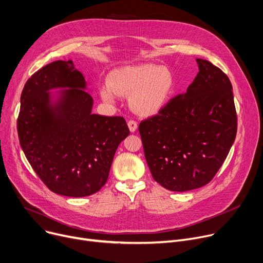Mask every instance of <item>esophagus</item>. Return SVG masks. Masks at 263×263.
Wrapping results in <instances>:
<instances>
[{"mask_svg":"<svg viewBox=\"0 0 263 263\" xmlns=\"http://www.w3.org/2000/svg\"><path fill=\"white\" fill-rule=\"evenodd\" d=\"M127 125H128V128H129L130 132H135L137 129V127H138V124H137L136 121L132 120V119L127 121Z\"/></svg>","mask_w":263,"mask_h":263,"instance_id":"34e87169","label":"esophagus"}]
</instances>
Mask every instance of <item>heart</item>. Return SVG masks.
Listing matches in <instances>:
<instances>
[{
  "instance_id": "1",
  "label": "heart",
  "mask_w": 263,
  "mask_h": 263,
  "mask_svg": "<svg viewBox=\"0 0 263 263\" xmlns=\"http://www.w3.org/2000/svg\"><path fill=\"white\" fill-rule=\"evenodd\" d=\"M174 77L166 68L155 64H137L116 69L101 96L112 102L117 95L129 96L132 109L140 116L151 117L162 109L174 89Z\"/></svg>"
}]
</instances>
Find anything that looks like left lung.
Returning <instances> with one entry per match:
<instances>
[{"label": "left lung", "instance_id": "1", "mask_svg": "<svg viewBox=\"0 0 263 263\" xmlns=\"http://www.w3.org/2000/svg\"><path fill=\"white\" fill-rule=\"evenodd\" d=\"M199 67L185 93L142 120L139 133L155 181L173 192L210 183L223 164L237 134V112L229 77L210 61Z\"/></svg>", "mask_w": 263, "mask_h": 263}]
</instances>
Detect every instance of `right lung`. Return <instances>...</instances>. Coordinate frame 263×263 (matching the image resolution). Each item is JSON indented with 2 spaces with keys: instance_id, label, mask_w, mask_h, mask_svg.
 I'll use <instances>...</instances> for the list:
<instances>
[{
  "instance_id": "right-lung-1",
  "label": "right lung",
  "mask_w": 263,
  "mask_h": 263,
  "mask_svg": "<svg viewBox=\"0 0 263 263\" xmlns=\"http://www.w3.org/2000/svg\"><path fill=\"white\" fill-rule=\"evenodd\" d=\"M69 87L57 107L49 89ZM71 60L52 62L24 85L17 117L20 144L32 170L53 193L90 196L107 181L121 141L129 135L121 116L91 114L92 98Z\"/></svg>"
}]
</instances>
